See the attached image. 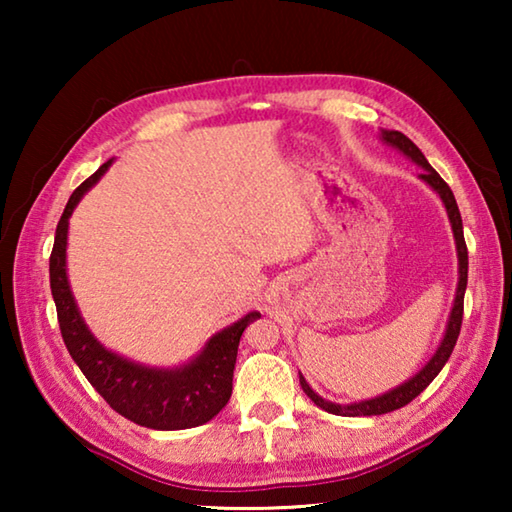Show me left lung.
Returning <instances> with one entry per match:
<instances>
[{"label": "left lung", "mask_w": 512, "mask_h": 512, "mask_svg": "<svg viewBox=\"0 0 512 512\" xmlns=\"http://www.w3.org/2000/svg\"><path fill=\"white\" fill-rule=\"evenodd\" d=\"M381 140H384L386 144L395 146L397 151H402L406 158H411L415 164H420V167H422L420 178L433 189V192L440 196V201L445 203V210H447V216H449V223H452V232H454V241H456V253H458V287H456L452 314H449V320H447V332L443 336V341H440L436 354H433V357L427 361V366H424L418 372V375L406 379L404 384L393 388V391H388V393L379 395V397H372V400H361V402H354V404H334V402L323 400V397H320L318 393L311 391L307 379L300 375L302 391L307 393L311 402L320 406V409L327 411V413L345 415V418H361V415L391 413V411L402 409V406L413 402L415 397H418L424 391V388H427L431 381L436 379L438 372L443 370V366L449 359V354H452V350H454L458 334H461V323H463V298H465V287H467V246H465V237H463V219H461V212H458V205H456V198L452 194V189H449V185L438 176V171L431 167L418 146H415L404 133H400V131H381Z\"/></svg>", "instance_id": "obj_1"}]
</instances>
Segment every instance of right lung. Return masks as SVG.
Returning a JSON list of instances; mask_svg holds the SVG:
<instances>
[{"label": "right lung", "mask_w": 512, "mask_h": 512, "mask_svg": "<svg viewBox=\"0 0 512 512\" xmlns=\"http://www.w3.org/2000/svg\"><path fill=\"white\" fill-rule=\"evenodd\" d=\"M110 164L112 160L101 164L85 183L74 189L56 225L54 250L49 257V282L58 311L60 334H63V341L76 366L88 377L94 391L119 415L149 429H192L210 422L228 404L239 339L244 329L262 314L250 311L237 323L221 329L205 343L198 357L180 368H149L103 348L76 307L67 282L65 259L69 216L83 194L99 183Z\"/></svg>", "instance_id": "1"}]
</instances>
